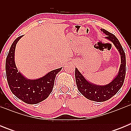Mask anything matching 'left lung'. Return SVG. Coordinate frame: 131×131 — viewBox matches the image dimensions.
Masks as SVG:
<instances>
[{"label": "left lung", "mask_w": 131, "mask_h": 131, "mask_svg": "<svg viewBox=\"0 0 131 131\" xmlns=\"http://www.w3.org/2000/svg\"><path fill=\"white\" fill-rule=\"evenodd\" d=\"M101 31L107 35L106 39L113 42L121 55V63L117 75L109 84L100 86L88 81L77 68H75V71L76 84L79 91L89 100L98 102H104L110 99L119 91L124 83L126 73L125 53L119 41L114 35L106 30L101 29Z\"/></svg>", "instance_id": "8db88e82"}]
</instances>
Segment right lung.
Returning a JSON list of instances; mask_svg holds the SVG:
<instances>
[{
	"instance_id": "1",
	"label": "right lung",
	"mask_w": 131,
	"mask_h": 131,
	"mask_svg": "<svg viewBox=\"0 0 131 131\" xmlns=\"http://www.w3.org/2000/svg\"><path fill=\"white\" fill-rule=\"evenodd\" d=\"M20 36L14 40L6 60L7 81L12 92L17 98L29 104H36L48 97L52 91L56 74L62 68L54 69L37 79H28L21 75L14 62L15 48Z\"/></svg>"
}]
</instances>
